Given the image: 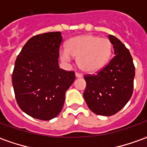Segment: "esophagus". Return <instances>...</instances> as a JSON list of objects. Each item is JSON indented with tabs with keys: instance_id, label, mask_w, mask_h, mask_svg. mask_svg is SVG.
Returning <instances> with one entry per match:
<instances>
[{
	"instance_id": "34e87169",
	"label": "esophagus",
	"mask_w": 147,
	"mask_h": 147,
	"mask_svg": "<svg viewBox=\"0 0 147 147\" xmlns=\"http://www.w3.org/2000/svg\"><path fill=\"white\" fill-rule=\"evenodd\" d=\"M76 76L77 78H80V77L83 76V75H82V74L79 73V72H76Z\"/></svg>"
}]
</instances>
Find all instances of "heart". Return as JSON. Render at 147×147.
Returning a JSON list of instances; mask_svg holds the SVG:
<instances>
[{"label":"heart","instance_id":"heart-1","mask_svg":"<svg viewBox=\"0 0 147 147\" xmlns=\"http://www.w3.org/2000/svg\"><path fill=\"white\" fill-rule=\"evenodd\" d=\"M112 54V42L106 38L86 34L71 38L67 42V48L60 51L63 62L69 63L77 57V64L86 72H96L108 62Z\"/></svg>","mask_w":147,"mask_h":147}]
</instances>
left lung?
I'll list each match as a JSON object with an SVG mask.
<instances>
[{
    "label": "left lung",
    "instance_id": "1",
    "mask_svg": "<svg viewBox=\"0 0 147 147\" xmlns=\"http://www.w3.org/2000/svg\"><path fill=\"white\" fill-rule=\"evenodd\" d=\"M115 56L106 66L94 75H85L86 86L83 97L93 113L114 115L126 105L132 95L135 65L126 46L113 35H109Z\"/></svg>",
    "mask_w": 147,
    "mask_h": 147
}]
</instances>
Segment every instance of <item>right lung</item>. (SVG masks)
Returning a JSON list of instances; mask_svg holds the SVG:
<instances>
[{
	"label": "right lung",
	"instance_id": "obj_1",
	"mask_svg": "<svg viewBox=\"0 0 147 147\" xmlns=\"http://www.w3.org/2000/svg\"><path fill=\"white\" fill-rule=\"evenodd\" d=\"M61 32L30 38L15 62L11 81L18 105L33 118L49 120L61 113L75 71L59 67Z\"/></svg>",
	"mask_w": 147,
	"mask_h": 147
}]
</instances>
